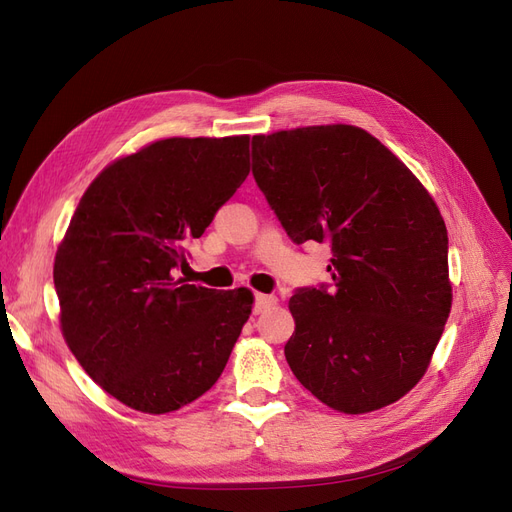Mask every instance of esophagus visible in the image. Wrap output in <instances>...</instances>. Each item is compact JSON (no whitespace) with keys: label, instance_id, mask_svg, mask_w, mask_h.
I'll list each match as a JSON object with an SVG mask.
<instances>
[{"label":"esophagus","instance_id":"obj_1","mask_svg":"<svg viewBox=\"0 0 512 512\" xmlns=\"http://www.w3.org/2000/svg\"><path fill=\"white\" fill-rule=\"evenodd\" d=\"M275 303H277V299L273 297V294H260V292H256L254 294V314L267 312V309L271 305H275Z\"/></svg>","mask_w":512,"mask_h":512}]
</instances>
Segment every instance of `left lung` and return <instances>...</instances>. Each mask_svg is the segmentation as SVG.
Here are the masks:
<instances>
[{
  "mask_svg": "<svg viewBox=\"0 0 512 512\" xmlns=\"http://www.w3.org/2000/svg\"><path fill=\"white\" fill-rule=\"evenodd\" d=\"M252 175L294 243L333 252V284L290 297L292 374L346 414L404 397L453 299L446 226L429 192L378 138L344 123L254 136Z\"/></svg>",
  "mask_w": 512,
  "mask_h": 512,
  "instance_id": "left-lung-1",
  "label": "left lung"
}]
</instances>
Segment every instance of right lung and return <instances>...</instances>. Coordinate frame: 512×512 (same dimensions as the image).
Listing matches in <instances>:
<instances>
[{
  "mask_svg": "<svg viewBox=\"0 0 512 512\" xmlns=\"http://www.w3.org/2000/svg\"><path fill=\"white\" fill-rule=\"evenodd\" d=\"M250 175V136L164 138L106 166L61 241V333L102 389L164 414L218 382L252 314V292L179 277L185 245Z\"/></svg>",
  "mask_w": 512,
  "mask_h": 512,
  "instance_id": "add662e5",
  "label": "right lung"
}]
</instances>
